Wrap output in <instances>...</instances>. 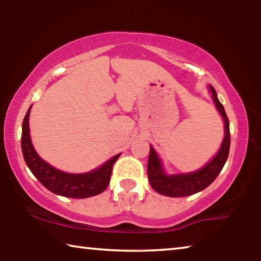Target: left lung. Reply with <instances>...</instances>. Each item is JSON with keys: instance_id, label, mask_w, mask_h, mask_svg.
Wrapping results in <instances>:
<instances>
[{"instance_id": "left-lung-1", "label": "left lung", "mask_w": 261, "mask_h": 261, "mask_svg": "<svg viewBox=\"0 0 261 261\" xmlns=\"http://www.w3.org/2000/svg\"><path fill=\"white\" fill-rule=\"evenodd\" d=\"M210 90L212 92V96H213L216 108H218L220 114L222 115L224 122V138L222 145L220 147V151L216 154L213 160L204 168H201L200 170L190 174L168 176L163 173L160 159H159L158 154L154 151L153 147H151L148 156L147 176L149 183H151V187L158 193L174 198L191 196V194L202 191V190L213 183V180L218 177L220 171L222 170L229 155V148H230L229 120L226 110H224L222 103L218 99L215 88L213 86H210Z\"/></svg>"}]
</instances>
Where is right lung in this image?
Here are the masks:
<instances>
[{
	"label": "right lung",
	"instance_id": "1",
	"mask_svg": "<svg viewBox=\"0 0 261 261\" xmlns=\"http://www.w3.org/2000/svg\"><path fill=\"white\" fill-rule=\"evenodd\" d=\"M30 110L31 107L23 121L21 151H23L26 165L39 182L53 193L68 198H76V199H83V198L93 197L102 193L109 185L113 166L120 154L115 155L102 167L91 171V173L68 174L57 170L54 167L48 165L46 161H43L33 148L29 127Z\"/></svg>",
	"mask_w": 261,
	"mask_h": 261
}]
</instances>
